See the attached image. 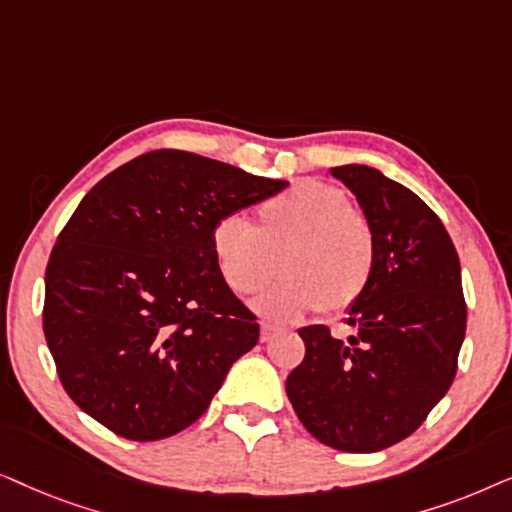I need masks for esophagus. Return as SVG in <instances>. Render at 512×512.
Instances as JSON below:
<instances>
[{"label": "esophagus", "mask_w": 512, "mask_h": 512, "mask_svg": "<svg viewBox=\"0 0 512 512\" xmlns=\"http://www.w3.org/2000/svg\"><path fill=\"white\" fill-rule=\"evenodd\" d=\"M272 335H275V326L270 324H261V342H268Z\"/></svg>", "instance_id": "esophagus-1"}]
</instances>
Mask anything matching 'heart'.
Returning <instances> with one entry per match:
<instances>
[{"instance_id":"1","label":"heart","mask_w":512,"mask_h":512,"mask_svg":"<svg viewBox=\"0 0 512 512\" xmlns=\"http://www.w3.org/2000/svg\"><path fill=\"white\" fill-rule=\"evenodd\" d=\"M212 254L237 296L284 279L254 303L265 319L293 321L321 307L340 312L366 293L375 272V235L338 186L300 181L256 209V226L226 216L212 230Z\"/></svg>"}]
</instances>
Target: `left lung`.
<instances>
[{
  "label": "left lung",
  "instance_id": "1",
  "mask_svg": "<svg viewBox=\"0 0 512 512\" xmlns=\"http://www.w3.org/2000/svg\"><path fill=\"white\" fill-rule=\"evenodd\" d=\"M375 235V272L347 307V340L305 326V359L286 396L319 443L380 452L408 438L447 394L466 335L457 249L443 221L398 181L368 165L331 167Z\"/></svg>",
  "mask_w": 512,
  "mask_h": 512
}]
</instances>
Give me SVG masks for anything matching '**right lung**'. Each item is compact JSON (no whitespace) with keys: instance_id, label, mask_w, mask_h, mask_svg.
I'll use <instances>...</instances> for the list:
<instances>
[{"instance_id":"add662e5","label":"right lung","mask_w":512,"mask_h":512,"mask_svg":"<svg viewBox=\"0 0 512 512\" xmlns=\"http://www.w3.org/2000/svg\"><path fill=\"white\" fill-rule=\"evenodd\" d=\"M289 181L160 149L107 174L62 228L46 268L44 333L69 398L128 440L184 431L256 317L223 282L212 230Z\"/></svg>"}]
</instances>
